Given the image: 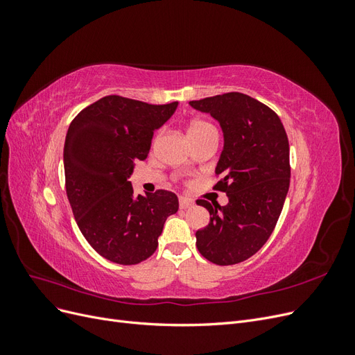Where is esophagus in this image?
Instances as JSON below:
<instances>
[{"mask_svg":"<svg viewBox=\"0 0 355 355\" xmlns=\"http://www.w3.org/2000/svg\"><path fill=\"white\" fill-rule=\"evenodd\" d=\"M192 206H194V201H192V200H189L187 197H180L179 198V207L180 209H189Z\"/></svg>","mask_w":355,"mask_h":355,"instance_id":"esophagus-1","label":"esophagus"}]
</instances>
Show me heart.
Instances as JSON below:
<instances>
[{
  "instance_id": "b5f03b06",
  "label": "heart",
  "mask_w": 355,
  "mask_h": 355,
  "mask_svg": "<svg viewBox=\"0 0 355 355\" xmlns=\"http://www.w3.org/2000/svg\"><path fill=\"white\" fill-rule=\"evenodd\" d=\"M204 135H216V130H214V127L204 121V120H194L191 121V124L188 125V136L189 139H196Z\"/></svg>"
}]
</instances>
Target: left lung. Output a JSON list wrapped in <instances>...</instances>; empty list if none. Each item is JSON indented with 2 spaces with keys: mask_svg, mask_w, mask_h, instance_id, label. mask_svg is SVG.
Returning <instances> with one entry per match:
<instances>
[{
  "mask_svg": "<svg viewBox=\"0 0 355 355\" xmlns=\"http://www.w3.org/2000/svg\"><path fill=\"white\" fill-rule=\"evenodd\" d=\"M189 105L222 127L213 189L230 200L227 206L197 200L210 213L207 227L196 232L197 249L216 265L240 263L266 243L280 218L290 185L288 139L278 115L247 94L231 92Z\"/></svg>",
  "mask_w": 355,
  "mask_h": 355,
  "instance_id": "left-lung-1",
  "label": "left lung"
}]
</instances>
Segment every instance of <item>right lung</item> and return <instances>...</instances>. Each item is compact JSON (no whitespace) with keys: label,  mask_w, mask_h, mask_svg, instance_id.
<instances>
[{"label":"right lung","mask_w":355,"mask_h":355,"mask_svg":"<svg viewBox=\"0 0 355 355\" xmlns=\"http://www.w3.org/2000/svg\"><path fill=\"white\" fill-rule=\"evenodd\" d=\"M178 102L151 105L111 94L73 118L63 148L65 187L84 239L105 259L136 265L158 245L166 219L179 209L176 194L158 189L135 196L128 178L151 149L154 130Z\"/></svg>","instance_id":"obj_1"}]
</instances>
